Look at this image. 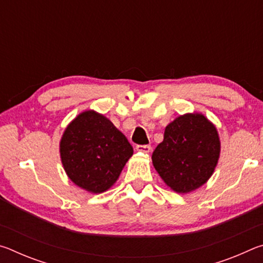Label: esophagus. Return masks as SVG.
<instances>
[{
	"mask_svg": "<svg viewBox=\"0 0 263 263\" xmlns=\"http://www.w3.org/2000/svg\"><path fill=\"white\" fill-rule=\"evenodd\" d=\"M136 149L138 151V152L149 153L151 149H152V147H151V145H137Z\"/></svg>",
	"mask_w": 263,
	"mask_h": 263,
	"instance_id": "1",
	"label": "esophagus"
}]
</instances>
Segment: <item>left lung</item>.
Here are the masks:
<instances>
[{"label": "left lung", "mask_w": 263, "mask_h": 263, "mask_svg": "<svg viewBox=\"0 0 263 263\" xmlns=\"http://www.w3.org/2000/svg\"><path fill=\"white\" fill-rule=\"evenodd\" d=\"M219 153L215 125L201 114H186L167 125L152 161L164 183L176 193L186 194L210 179Z\"/></svg>", "instance_id": "obj_1"}]
</instances>
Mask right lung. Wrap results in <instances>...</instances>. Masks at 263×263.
I'll list each match as a JSON object with an SVG mask.
<instances>
[{"instance_id": "add662e5", "label": "right lung", "mask_w": 263, "mask_h": 263, "mask_svg": "<svg viewBox=\"0 0 263 263\" xmlns=\"http://www.w3.org/2000/svg\"><path fill=\"white\" fill-rule=\"evenodd\" d=\"M133 148L108 118L84 111L69 124L60 141V157L75 184L100 194L117 181Z\"/></svg>"}]
</instances>
